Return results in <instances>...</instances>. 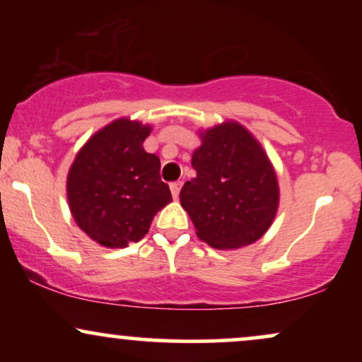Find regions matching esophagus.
I'll return each mask as SVG.
<instances>
[{
  "instance_id": "1",
  "label": "esophagus",
  "mask_w": 362,
  "mask_h": 362,
  "mask_svg": "<svg viewBox=\"0 0 362 362\" xmlns=\"http://www.w3.org/2000/svg\"><path fill=\"white\" fill-rule=\"evenodd\" d=\"M180 187H182V182H173V184H170V190H172L173 199H177L178 194H180Z\"/></svg>"
}]
</instances>
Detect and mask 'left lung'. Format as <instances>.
Here are the masks:
<instances>
[{
  "instance_id": "left-lung-1",
  "label": "left lung",
  "mask_w": 362,
  "mask_h": 362,
  "mask_svg": "<svg viewBox=\"0 0 362 362\" xmlns=\"http://www.w3.org/2000/svg\"><path fill=\"white\" fill-rule=\"evenodd\" d=\"M197 177L180 190V202L197 236L214 248H240L271 226L279 189L271 161L247 129L224 122L202 134L192 155Z\"/></svg>"
}]
</instances>
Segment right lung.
I'll return each instance as SVG.
<instances>
[{"instance_id": "right-lung-1", "label": "right lung", "mask_w": 362, "mask_h": 362, "mask_svg": "<svg viewBox=\"0 0 362 362\" xmlns=\"http://www.w3.org/2000/svg\"><path fill=\"white\" fill-rule=\"evenodd\" d=\"M151 127L119 119L98 131L71 165L69 209L91 240L110 248L139 242L172 201L160 158L143 148Z\"/></svg>"}]
</instances>
